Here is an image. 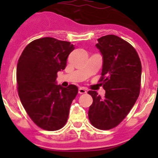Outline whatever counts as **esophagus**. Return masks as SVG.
Here are the masks:
<instances>
[{
  "mask_svg": "<svg viewBox=\"0 0 158 158\" xmlns=\"http://www.w3.org/2000/svg\"><path fill=\"white\" fill-rule=\"evenodd\" d=\"M87 91L86 89H84V88H79V94H86Z\"/></svg>",
  "mask_w": 158,
  "mask_h": 158,
  "instance_id": "obj_1",
  "label": "esophagus"
}]
</instances>
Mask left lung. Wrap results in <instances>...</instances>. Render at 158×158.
Wrapping results in <instances>:
<instances>
[{
	"mask_svg": "<svg viewBox=\"0 0 158 158\" xmlns=\"http://www.w3.org/2000/svg\"><path fill=\"white\" fill-rule=\"evenodd\" d=\"M98 42L102 56L100 81L106 94L102 98L96 91H89L94 99L89 118L94 127L110 130L125 119L139 98L142 65L137 52L122 38L106 35Z\"/></svg>",
	"mask_w": 158,
	"mask_h": 158,
	"instance_id": "obj_1",
	"label": "left lung"
}]
</instances>
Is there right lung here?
<instances>
[{"mask_svg": "<svg viewBox=\"0 0 158 158\" xmlns=\"http://www.w3.org/2000/svg\"><path fill=\"white\" fill-rule=\"evenodd\" d=\"M74 49L69 42L43 38L31 42L17 64L16 79L21 103L33 122L46 130L61 129L67 121L78 88H63L56 83L57 72L64 69Z\"/></svg>", "mask_w": 158, "mask_h": 158, "instance_id": "obj_1", "label": "right lung"}]
</instances>
